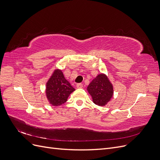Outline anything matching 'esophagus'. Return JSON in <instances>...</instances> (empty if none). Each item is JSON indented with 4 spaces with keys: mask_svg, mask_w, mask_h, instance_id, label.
Wrapping results in <instances>:
<instances>
[{
    "mask_svg": "<svg viewBox=\"0 0 160 160\" xmlns=\"http://www.w3.org/2000/svg\"><path fill=\"white\" fill-rule=\"evenodd\" d=\"M77 88L78 89H81L82 88H83V84H82V83L77 84Z\"/></svg>",
    "mask_w": 160,
    "mask_h": 160,
    "instance_id": "esophagus-1",
    "label": "esophagus"
}]
</instances>
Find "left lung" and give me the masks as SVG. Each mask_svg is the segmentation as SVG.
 I'll list each match as a JSON object with an SVG mask.
<instances>
[{
  "instance_id": "8db88e82",
  "label": "left lung",
  "mask_w": 160,
  "mask_h": 160,
  "mask_svg": "<svg viewBox=\"0 0 160 160\" xmlns=\"http://www.w3.org/2000/svg\"><path fill=\"white\" fill-rule=\"evenodd\" d=\"M93 103L99 106H105L112 98L113 87L107 75L101 73L92 81L88 87Z\"/></svg>"
}]
</instances>
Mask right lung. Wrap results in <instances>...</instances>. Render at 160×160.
<instances>
[{
	"mask_svg": "<svg viewBox=\"0 0 160 160\" xmlns=\"http://www.w3.org/2000/svg\"><path fill=\"white\" fill-rule=\"evenodd\" d=\"M75 89L71 85L60 69L52 72L46 85V96L50 104L59 106L65 103L69 95Z\"/></svg>",
	"mask_w": 160,
	"mask_h": 160,
	"instance_id": "obj_1",
	"label": "right lung"
}]
</instances>
